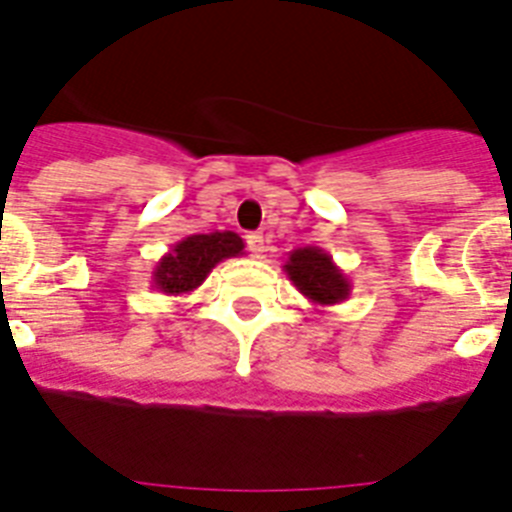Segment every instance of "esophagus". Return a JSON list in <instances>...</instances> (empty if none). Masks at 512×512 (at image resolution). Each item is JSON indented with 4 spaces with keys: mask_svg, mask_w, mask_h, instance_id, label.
Masks as SVG:
<instances>
[{
    "mask_svg": "<svg viewBox=\"0 0 512 512\" xmlns=\"http://www.w3.org/2000/svg\"><path fill=\"white\" fill-rule=\"evenodd\" d=\"M246 243H248V251L256 256V259H261L266 251V238L261 233H248L246 235Z\"/></svg>",
    "mask_w": 512,
    "mask_h": 512,
    "instance_id": "esophagus-1",
    "label": "esophagus"
}]
</instances>
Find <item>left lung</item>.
Wrapping results in <instances>:
<instances>
[{"label":"left lung","mask_w":512,"mask_h":512,"mask_svg":"<svg viewBox=\"0 0 512 512\" xmlns=\"http://www.w3.org/2000/svg\"><path fill=\"white\" fill-rule=\"evenodd\" d=\"M289 282L318 307L338 305L351 295V282L336 266L333 256L318 246H305L289 251L282 266Z\"/></svg>","instance_id":"8db88e82"}]
</instances>
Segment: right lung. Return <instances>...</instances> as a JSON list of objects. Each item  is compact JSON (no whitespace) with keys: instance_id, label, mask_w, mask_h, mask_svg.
Returning <instances> with one entry per match:
<instances>
[{"instance_id":"right-lung-1","label":"right lung","mask_w":512,"mask_h":512,"mask_svg":"<svg viewBox=\"0 0 512 512\" xmlns=\"http://www.w3.org/2000/svg\"><path fill=\"white\" fill-rule=\"evenodd\" d=\"M243 238L233 230L187 235L158 259L151 274V287L166 297H182L200 287L220 261L243 256Z\"/></svg>"}]
</instances>
